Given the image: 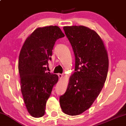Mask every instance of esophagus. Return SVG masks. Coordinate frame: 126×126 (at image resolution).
<instances>
[{"mask_svg":"<svg viewBox=\"0 0 126 126\" xmlns=\"http://www.w3.org/2000/svg\"><path fill=\"white\" fill-rule=\"evenodd\" d=\"M58 76L59 78H60V79H61L62 78H63V74H58Z\"/></svg>","mask_w":126,"mask_h":126,"instance_id":"34e87169","label":"esophagus"}]
</instances>
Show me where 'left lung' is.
Returning a JSON list of instances; mask_svg holds the SVG:
<instances>
[{
  "label": "left lung",
  "mask_w": 126,
  "mask_h": 126,
  "mask_svg": "<svg viewBox=\"0 0 126 126\" xmlns=\"http://www.w3.org/2000/svg\"><path fill=\"white\" fill-rule=\"evenodd\" d=\"M75 57V72L60 97L63 112L78 115L88 109L100 94L109 68L108 52L95 31L83 26L63 28Z\"/></svg>",
  "instance_id": "obj_1"
}]
</instances>
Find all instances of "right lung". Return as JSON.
Masks as SVG:
<instances>
[{"mask_svg": "<svg viewBox=\"0 0 126 126\" xmlns=\"http://www.w3.org/2000/svg\"><path fill=\"white\" fill-rule=\"evenodd\" d=\"M65 36L58 26L38 27L26 40L20 52L18 72L21 91L31 116L44 115L46 102L58 77L47 72L55 41Z\"/></svg>", "mask_w": 126, "mask_h": 126, "instance_id": "add662e5", "label": "right lung"}]
</instances>
